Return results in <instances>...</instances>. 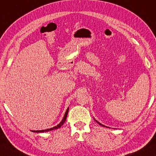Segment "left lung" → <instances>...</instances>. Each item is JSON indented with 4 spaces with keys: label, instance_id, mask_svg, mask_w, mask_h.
Listing matches in <instances>:
<instances>
[{
    "label": "left lung",
    "instance_id": "obj_1",
    "mask_svg": "<svg viewBox=\"0 0 156 156\" xmlns=\"http://www.w3.org/2000/svg\"><path fill=\"white\" fill-rule=\"evenodd\" d=\"M97 122H98V121H97ZM98 123H99V124H100V125H101V126H103V125H102V124H101V123H99V122H98Z\"/></svg>",
    "mask_w": 156,
    "mask_h": 156
}]
</instances>
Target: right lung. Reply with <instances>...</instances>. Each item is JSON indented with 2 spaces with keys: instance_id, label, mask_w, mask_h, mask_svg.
<instances>
[{
  "instance_id": "obj_1",
  "label": "right lung",
  "mask_w": 156,
  "mask_h": 156,
  "mask_svg": "<svg viewBox=\"0 0 156 156\" xmlns=\"http://www.w3.org/2000/svg\"><path fill=\"white\" fill-rule=\"evenodd\" d=\"M68 110H69V107L68 109H67L66 113H65V115H64V117L63 120H62L61 123H60L59 124H58L55 127H53V128H49V129H47V130H32V132H33V133H44V132H49L50 130H56V129H58L59 128H61V127L63 125L65 122H66V120L67 119V116H68Z\"/></svg>"
}]
</instances>
